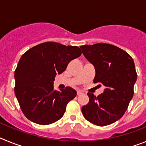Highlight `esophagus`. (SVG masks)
Returning <instances> with one entry per match:
<instances>
[{
	"label": "esophagus",
	"instance_id": "obj_1",
	"mask_svg": "<svg viewBox=\"0 0 146 146\" xmlns=\"http://www.w3.org/2000/svg\"><path fill=\"white\" fill-rule=\"evenodd\" d=\"M83 94V93L82 92V91H78L77 92V96H80V95H82V94Z\"/></svg>",
	"mask_w": 146,
	"mask_h": 146
}]
</instances>
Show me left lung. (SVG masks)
<instances>
[{
  "instance_id": "obj_1",
  "label": "left lung",
  "mask_w": 146,
  "mask_h": 146,
  "mask_svg": "<svg viewBox=\"0 0 146 146\" xmlns=\"http://www.w3.org/2000/svg\"><path fill=\"white\" fill-rule=\"evenodd\" d=\"M80 48L95 67L94 82L104 86V92L98 96L88 93L89 102L82 108V115L97 126L111 124L123 116L133 97L137 80L133 59L124 50L110 44L83 45Z\"/></svg>"
}]
</instances>
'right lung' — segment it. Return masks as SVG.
<instances>
[{
	"instance_id": "right-lung-1",
	"label": "right lung",
	"mask_w": 146,
	"mask_h": 146,
	"mask_svg": "<svg viewBox=\"0 0 146 146\" xmlns=\"http://www.w3.org/2000/svg\"><path fill=\"white\" fill-rule=\"evenodd\" d=\"M81 54L77 46L48 42L34 46L22 55L15 72V93L28 119L48 125L63 117L67 104L77 92L71 87L55 91L53 81L56 74L63 73L69 62Z\"/></svg>"
}]
</instances>
